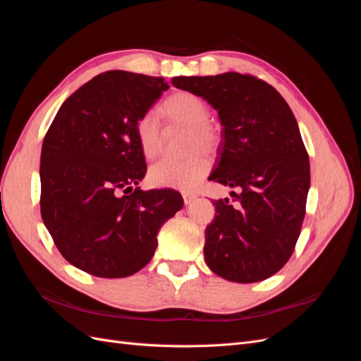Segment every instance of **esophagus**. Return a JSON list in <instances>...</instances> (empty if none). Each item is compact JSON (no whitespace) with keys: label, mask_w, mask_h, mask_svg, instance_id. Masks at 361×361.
Returning a JSON list of instances; mask_svg holds the SVG:
<instances>
[{"label":"esophagus","mask_w":361,"mask_h":361,"mask_svg":"<svg viewBox=\"0 0 361 361\" xmlns=\"http://www.w3.org/2000/svg\"><path fill=\"white\" fill-rule=\"evenodd\" d=\"M182 195H183L185 204H190L195 197H197V194H194V192H183Z\"/></svg>","instance_id":"esophagus-1"}]
</instances>
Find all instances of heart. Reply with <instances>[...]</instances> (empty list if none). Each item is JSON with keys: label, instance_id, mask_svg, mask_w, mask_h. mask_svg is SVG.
I'll list each match as a JSON object with an SVG mask.
<instances>
[{"label": "heart", "instance_id": "obj_1", "mask_svg": "<svg viewBox=\"0 0 361 361\" xmlns=\"http://www.w3.org/2000/svg\"><path fill=\"white\" fill-rule=\"evenodd\" d=\"M161 113L171 128L188 130L185 152L187 159H162L149 170V182L159 188L192 190L209 173L212 159L206 152L220 149L221 128L209 118L211 110L200 96L191 92H176L161 105ZM137 137L141 152L147 159L157 158L164 146V135L154 113H146L137 123Z\"/></svg>", "mask_w": 361, "mask_h": 361}]
</instances>
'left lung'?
<instances>
[{"instance_id":"8db88e82","label":"left lung","mask_w":361,"mask_h":361,"mask_svg":"<svg viewBox=\"0 0 361 361\" xmlns=\"http://www.w3.org/2000/svg\"><path fill=\"white\" fill-rule=\"evenodd\" d=\"M171 84L203 97L223 125L211 179L239 188L236 204L215 200L204 231V260L216 276L262 281L285 267L298 241L310 188V162L281 94L253 75L176 76Z\"/></svg>"}]
</instances>
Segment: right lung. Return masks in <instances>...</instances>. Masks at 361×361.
<instances>
[{"label": "right lung", "mask_w": 361, "mask_h": 361, "mask_svg": "<svg viewBox=\"0 0 361 361\" xmlns=\"http://www.w3.org/2000/svg\"><path fill=\"white\" fill-rule=\"evenodd\" d=\"M169 84L108 71L63 102L43 138L40 214L69 264L96 277L135 274L154 257L178 191L134 188L146 174L137 123Z\"/></svg>", "instance_id": "add662e5"}]
</instances>
